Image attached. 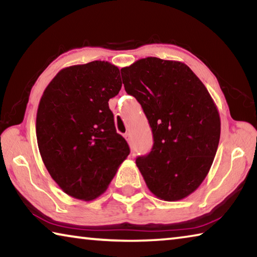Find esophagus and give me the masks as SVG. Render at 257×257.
Masks as SVG:
<instances>
[{"mask_svg": "<svg viewBox=\"0 0 257 257\" xmlns=\"http://www.w3.org/2000/svg\"><path fill=\"white\" fill-rule=\"evenodd\" d=\"M124 138H125V141L128 142V144L132 145V136H130L129 133H125L124 134Z\"/></svg>", "mask_w": 257, "mask_h": 257, "instance_id": "1", "label": "esophagus"}]
</instances>
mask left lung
<instances>
[{"label":"left lung","mask_w":257,"mask_h":257,"mask_svg":"<svg viewBox=\"0 0 257 257\" xmlns=\"http://www.w3.org/2000/svg\"><path fill=\"white\" fill-rule=\"evenodd\" d=\"M124 89L149 120L154 145L136 164L149 189L167 202L184 199L205 179L219 146L217 107L187 64L154 56L121 69Z\"/></svg>","instance_id":"left-lung-1"}]
</instances>
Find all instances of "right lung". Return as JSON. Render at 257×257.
<instances>
[{
	"label": "right lung",
	"mask_w": 257,
	"mask_h": 257,
	"mask_svg": "<svg viewBox=\"0 0 257 257\" xmlns=\"http://www.w3.org/2000/svg\"><path fill=\"white\" fill-rule=\"evenodd\" d=\"M121 86L118 67L92 61L63 68L42 95L38 150L52 179L69 196L86 202L101 196L129 155L108 107Z\"/></svg>",
	"instance_id": "add662e5"
}]
</instances>
